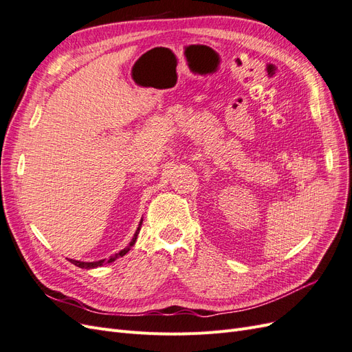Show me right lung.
<instances>
[{"label": "right lung", "mask_w": 352, "mask_h": 352, "mask_svg": "<svg viewBox=\"0 0 352 352\" xmlns=\"http://www.w3.org/2000/svg\"><path fill=\"white\" fill-rule=\"evenodd\" d=\"M141 226H142V220L140 221V226H138V229H136V232H135V235H133L132 241L129 242V245H127V247H126L124 250H122L120 252H117V254L111 255V257H110L109 260H100V261H91V263H87V261H78V260H69V261H70L72 264H74V265H78V267H80V269H95V267H101V265H102V264H105V263H113L114 260H117L119 257H123V255L133 247L135 242H136L138 235H140Z\"/></svg>", "instance_id": "right-lung-1"}]
</instances>
